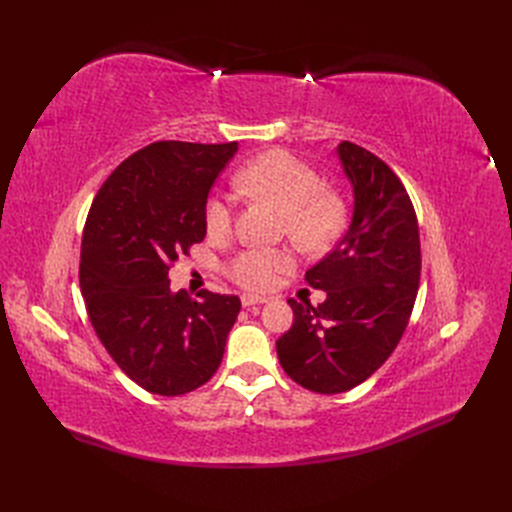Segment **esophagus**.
<instances>
[{
  "label": "esophagus",
  "instance_id": "1",
  "mask_svg": "<svg viewBox=\"0 0 512 512\" xmlns=\"http://www.w3.org/2000/svg\"><path fill=\"white\" fill-rule=\"evenodd\" d=\"M267 301H269L267 297H256V294H243V297H241V303H243V307L262 305V303H267Z\"/></svg>",
  "mask_w": 512,
  "mask_h": 512
}]
</instances>
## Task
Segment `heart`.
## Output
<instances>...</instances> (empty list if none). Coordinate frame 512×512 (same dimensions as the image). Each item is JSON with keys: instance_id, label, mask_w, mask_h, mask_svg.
<instances>
[{"instance_id": "obj_1", "label": "heart", "mask_w": 512, "mask_h": 512, "mask_svg": "<svg viewBox=\"0 0 512 512\" xmlns=\"http://www.w3.org/2000/svg\"><path fill=\"white\" fill-rule=\"evenodd\" d=\"M237 188L262 198L284 213V232L307 250L329 245L344 224V203L324 190L318 170L288 151H267L245 164L237 173ZM232 198L209 196L205 224L211 235H224L232 226ZM294 265V254L286 247H247L232 256L226 273L247 290H267L277 277Z\"/></svg>"}]
</instances>
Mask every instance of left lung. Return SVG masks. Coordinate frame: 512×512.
<instances>
[{
    "label": "left lung",
    "mask_w": 512,
    "mask_h": 512,
    "mask_svg": "<svg viewBox=\"0 0 512 512\" xmlns=\"http://www.w3.org/2000/svg\"><path fill=\"white\" fill-rule=\"evenodd\" d=\"M337 156L352 183V222L335 250L305 273L327 299L318 307L288 299L292 327L275 342L286 374L322 395L354 389L389 359L421 282V239L404 183L350 141L337 145Z\"/></svg>",
    "instance_id": "8db88e82"
}]
</instances>
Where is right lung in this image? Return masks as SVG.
<instances>
[{
	"instance_id": "obj_1",
	"label": "right lung",
	"mask_w": 512,
	"mask_h": 512,
	"mask_svg": "<svg viewBox=\"0 0 512 512\" xmlns=\"http://www.w3.org/2000/svg\"><path fill=\"white\" fill-rule=\"evenodd\" d=\"M237 143L160 141L102 183L81 243V292L106 352L145 391L190 393L218 371L241 301L170 290L168 271L207 235L211 185Z\"/></svg>"
}]
</instances>
